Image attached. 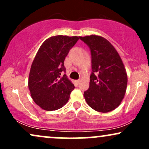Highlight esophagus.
Here are the masks:
<instances>
[{"instance_id":"34e87169","label":"esophagus","mask_w":149,"mask_h":149,"mask_svg":"<svg viewBox=\"0 0 149 149\" xmlns=\"http://www.w3.org/2000/svg\"><path fill=\"white\" fill-rule=\"evenodd\" d=\"M80 80H76V83H77V84H79V83H80Z\"/></svg>"}]
</instances>
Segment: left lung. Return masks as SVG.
I'll use <instances>...</instances> for the list:
<instances>
[{
	"mask_svg": "<svg viewBox=\"0 0 149 149\" xmlns=\"http://www.w3.org/2000/svg\"><path fill=\"white\" fill-rule=\"evenodd\" d=\"M90 47L92 71L90 87L84 92L92 109L107 113L120 104L125 95L127 75L122 59L109 40L97 35L80 36Z\"/></svg>",
	"mask_w": 149,
	"mask_h": 149,
	"instance_id": "left-lung-1",
	"label": "left lung"
}]
</instances>
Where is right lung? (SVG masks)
Masks as SVG:
<instances>
[{
    "mask_svg": "<svg viewBox=\"0 0 149 149\" xmlns=\"http://www.w3.org/2000/svg\"><path fill=\"white\" fill-rule=\"evenodd\" d=\"M78 36H55L45 40L40 47L31 66L29 89L38 106L45 111L63 107L75 88L67 78L64 59Z\"/></svg>",
    "mask_w": 149,
    "mask_h": 149,
    "instance_id": "right-lung-1",
    "label": "right lung"
}]
</instances>
